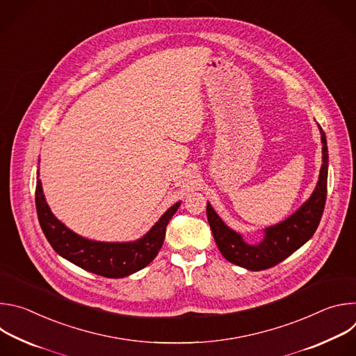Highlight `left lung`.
<instances>
[{"label":"left lung","instance_id":"8db88e82","mask_svg":"<svg viewBox=\"0 0 356 356\" xmlns=\"http://www.w3.org/2000/svg\"><path fill=\"white\" fill-rule=\"evenodd\" d=\"M323 142V165L318 183L312 197L287 220L265 229V238L258 245H248L242 236L229 229L207 202V220L214 239L224 258L249 270H264L276 266L306 243L316 232L327 200L328 147L325 134L320 127Z\"/></svg>","mask_w":356,"mask_h":356}]
</instances>
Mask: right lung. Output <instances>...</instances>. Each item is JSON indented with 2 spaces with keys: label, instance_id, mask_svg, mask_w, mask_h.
<instances>
[{
  "label": "right lung",
  "instance_id": "1",
  "mask_svg": "<svg viewBox=\"0 0 356 356\" xmlns=\"http://www.w3.org/2000/svg\"><path fill=\"white\" fill-rule=\"evenodd\" d=\"M35 204L40 228L60 257L87 272L113 279L132 275L156 258L165 241L166 227L180 207V202H176L143 238L117 243L90 241L66 228L50 211L39 179L36 180Z\"/></svg>",
  "mask_w": 356,
  "mask_h": 356
}]
</instances>
